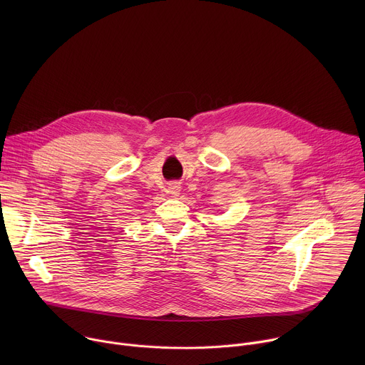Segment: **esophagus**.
<instances>
[{"label": "esophagus", "mask_w": 365, "mask_h": 365, "mask_svg": "<svg viewBox=\"0 0 365 365\" xmlns=\"http://www.w3.org/2000/svg\"><path fill=\"white\" fill-rule=\"evenodd\" d=\"M169 192L172 193V195H179V192H180V185L179 183H170L169 185Z\"/></svg>", "instance_id": "1"}]
</instances>
